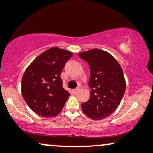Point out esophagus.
<instances>
[{"label": "esophagus", "instance_id": "1", "mask_svg": "<svg viewBox=\"0 0 153 153\" xmlns=\"http://www.w3.org/2000/svg\"><path fill=\"white\" fill-rule=\"evenodd\" d=\"M79 90H80L79 88H75V89H73V92L74 94H75V93H76V92H78Z\"/></svg>", "mask_w": 153, "mask_h": 153}]
</instances>
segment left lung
Instances as JSON below:
<instances>
[{
    "label": "left lung",
    "mask_w": 153,
    "mask_h": 153,
    "mask_svg": "<svg viewBox=\"0 0 153 153\" xmlns=\"http://www.w3.org/2000/svg\"><path fill=\"white\" fill-rule=\"evenodd\" d=\"M90 68L89 100L81 105L85 115L94 120L108 117L120 105L126 89L121 67L107 52L94 48L78 54Z\"/></svg>",
    "instance_id": "8db88e82"
}]
</instances>
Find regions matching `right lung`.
Instances as JSON below:
<instances>
[{
    "label": "right lung",
    "mask_w": 153,
    "mask_h": 153,
    "mask_svg": "<svg viewBox=\"0 0 153 153\" xmlns=\"http://www.w3.org/2000/svg\"><path fill=\"white\" fill-rule=\"evenodd\" d=\"M73 56L66 50L53 47L29 65L22 79V94L33 112L44 117L57 115L70 93L64 89L62 70Z\"/></svg>",
    "instance_id": "add662e5"
}]
</instances>
